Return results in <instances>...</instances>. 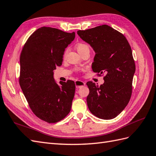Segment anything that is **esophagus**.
Returning <instances> with one entry per match:
<instances>
[{
	"mask_svg": "<svg viewBox=\"0 0 156 156\" xmlns=\"http://www.w3.org/2000/svg\"><path fill=\"white\" fill-rule=\"evenodd\" d=\"M75 84H76V88H80V87H81L84 86L85 83L82 81H80V80H76L75 82Z\"/></svg>",
	"mask_w": 156,
	"mask_h": 156,
	"instance_id": "obj_1",
	"label": "esophagus"
}]
</instances>
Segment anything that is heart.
Segmentation results:
<instances>
[{
  "label": "heart",
  "mask_w": 156,
  "mask_h": 156,
  "mask_svg": "<svg viewBox=\"0 0 156 156\" xmlns=\"http://www.w3.org/2000/svg\"><path fill=\"white\" fill-rule=\"evenodd\" d=\"M76 49H77L78 52L80 54L82 53L83 51H86V50H90L88 45H87V44H86L84 43H78L76 46Z\"/></svg>",
  "instance_id": "heart-1"
}]
</instances>
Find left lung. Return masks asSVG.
<instances>
[{"instance_id":"obj_1","label":"left lung","mask_w":156,"mask_h":156,"mask_svg":"<svg viewBox=\"0 0 156 156\" xmlns=\"http://www.w3.org/2000/svg\"><path fill=\"white\" fill-rule=\"evenodd\" d=\"M77 34L95 51L93 71L105 74L100 86L86 83L90 90L87 107L99 119H114L125 108L132 95L136 67L131 47L121 33L107 25L79 30Z\"/></svg>"}]
</instances>
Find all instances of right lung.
<instances>
[{"label": "right lung", "instance_id": "obj_1", "mask_svg": "<svg viewBox=\"0 0 156 156\" xmlns=\"http://www.w3.org/2000/svg\"><path fill=\"white\" fill-rule=\"evenodd\" d=\"M75 38L49 27H41L31 34L20 58V85L33 113L43 121L55 123L70 113L75 83L55 82L53 70L62 65L64 52Z\"/></svg>", "mask_w": 156, "mask_h": 156}]
</instances>
